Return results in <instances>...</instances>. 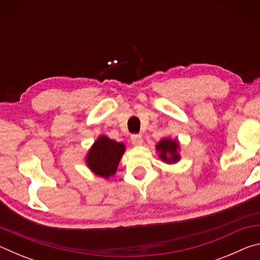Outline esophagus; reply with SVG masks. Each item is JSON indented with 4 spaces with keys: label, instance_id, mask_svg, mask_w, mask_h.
Segmentation results:
<instances>
[{
    "label": "esophagus",
    "instance_id": "esophagus-1",
    "mask_svg": "<svg viewBox=\"0 0 260 260\" xmlns=\"http://www.w3.org/2000/svg\"><path fill=\"white\" fill-rule=\"evenodd\" d=\"M131 141L132 143L134 144V146H141V144L143 143V139L142 136H141L140 134H134L131 136Z\"/></svg>",
    "mask_w": 260,
    "mask_h": 260
}]
</instances>
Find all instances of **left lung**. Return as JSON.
Returning a JSON list of instances; mask_svg holds the SVG:
<instances>
[{
	"label": "left lung",
	"mask_w": 260,
	"mask_h": 260,
	"mask_svg": "<svg viewBox=\"0 0 260 260\" xmlns=\"http://www.w3.org/2000/svg\"><path fill=\"white\" fill-rule=\"evenodd\" d=\"M179 142L177 140L172 139H162L159 142L157 143L156 150L159 152V158L162 160L167 162V164H173V162H177L180 160V155H179Z\"/></svg>",
	"instance_id": "1"
}]
</instances>
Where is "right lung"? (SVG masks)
Instances as JSON below:
<instances>
[{"label": "right lung", "mask_w": 260, "mask_h": 260, "mask_svg": "<svg viewBox=\"0 0 260 260\" xmlns=\"http://www.w3.org/2000/svg\"><path fill=\"white\" fill-rule=\"evenodd\" d=\"M126 150L125 144L101 135L86 156V164L96 175L109 179L117 172V167Z\"/></svg>", "instance_id": "right-lung-1"}]
</instances>
